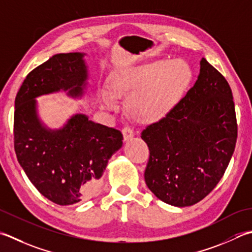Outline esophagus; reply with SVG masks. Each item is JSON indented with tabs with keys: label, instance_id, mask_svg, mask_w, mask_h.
<instances>
[{
	"label": "esophagus",
	"instance_id": "obj_1",
	"mask_svg": "<svg viewBox=\"0 0 252 252\" xmlns=\"http://www.w3.org/2000/svg\"><path fill=\"white\" fill-rule=\"evenodd\" d=\"M122 134L125 141H129L133 136H134V131H133L130 126H125L122 129Z\"/></svg>",
	"mask_w": 252,
	"mask_h": 252
}]
</instances>
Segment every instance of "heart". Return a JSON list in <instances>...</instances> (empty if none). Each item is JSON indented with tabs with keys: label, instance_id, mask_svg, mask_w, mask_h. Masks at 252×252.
Returning <instances> with one entry per match:
<instances>
[{
	"label": "heart",
	"instance_id": "1",
	"mask_svg": "<svg viewBox=\"0 0 252 252\" xmlns=\"http://www.w3.org/2000/svg\"><path fill=\"white\" fill-rule=\"evenodd\" d=\"M193 77L184 60H156L118 74L110 81L109 91L102 90L103 107L115 108L118 97L129 98L127 110L136 120L145 123L162 119L188 91Z\"/></svg>",
	"mask_w": 252,
	"mask_h": 252
}]
</instances>
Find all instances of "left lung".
<instances>
[{
    "instance_id": "8db88e82",
    "label": "left lung",
    "mask_w": 252,
    "mask_h": 252,
    "mask_svg": "<svg viewBox=\"0 0 252 252\" xmlns=\"http://www.w3.org/2000/svg\"><path fill=\"white\" fill-rule=\"evenodd\" d=\"M141 137L150 150L149 189L170 205L198 203L219 184L235 151L237 120L228 82L202 58L193 87Z\"/></svg>"
}]
</instances>
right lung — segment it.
<instances>
[{"mask_svg":"<svg viewBox=\"0 0 252 252\" xmlns=\"http://www.w3.org/2000/svg\"><path fill=\"white\" fill-rule=\"evenodd\" d=\"M80 52L56 54L28 74L15 98L14 149L28 179L59 205L85 201L99 188L100 177L113 153L122 146L119 130L75 115L59 130L44 126L36 98L67 92L81 97L87 68Z\"/></svg>","mask_w":252,"mask_h":252,"instance_id":"right-lung-1","label":"right lung"}]
</instances>
